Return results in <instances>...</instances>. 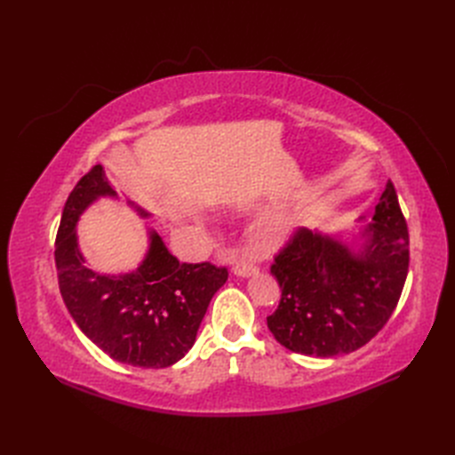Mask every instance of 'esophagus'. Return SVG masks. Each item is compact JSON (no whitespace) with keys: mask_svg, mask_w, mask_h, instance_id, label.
I'll use <instances>...</instances> for the list:
<instances>
[{"mask_svg":"<svg viewBox=\"0 0 455 455\" xmlns=\"http://www.w3.org/2000/svg\"><path fill=\"white\" fill-rule=\"evenodd\" d=\"M256 261L249 256H243L235 261V266H233V273L239 275V277H249V275L256 273Z\"/></svg>","mask_w":455,"mask_h":455,"instance_id":"obj_1","label":"esophagus"}]
</instances>
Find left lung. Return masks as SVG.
Returning a JSON list of instances; mask_svg holds the SVG:
<instances>
[{
    "label": "left lung",
    "instance_id": "8db88e82",
    "mask_svg": "<svg viewBox=\"0 0 455 455\" xmlns=\"http://www.w3.org/2000/svg\"><path fill=\"white\" fill-rule=\"evenodd\" d=\"M364 251L298 228L273 256L281 286L267 326L281 346L309 356L353 353L387 324L408 275L410 237L393 182L368 224Z\"/></svg>",
    "mask_w": 455,
    "mask_h": 455
}]
</instances>
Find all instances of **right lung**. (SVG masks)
Returning <instances> with one entry per match:
<instances>
[{
  "label": "right lung",
  "mask_w": 455,
  "mask_h": 455,
  "mask_svg": "<svg viewBox=\"0 0 455 455\" xmlns=\"http://www.w3.org/2000/svg\"><path fill=\"white\" fill-rule=\"evenodd\" d=\"M100 196L116 191L100 164H94L68 196L54 241L62 299L81 332L114 361L167 368L196 343L206 307L228 281V267L178 261L151 233L149 252L134 273L116 277L87 269L77 251L76 222Z\"/></svg>",
  "instance_id": "add662e5"
}]
</instances>
